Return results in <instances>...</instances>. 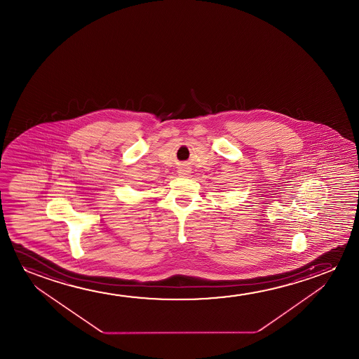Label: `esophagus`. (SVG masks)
<instances>
[{"label":"esophagus","mask_w":359,"mask_h":359,"mask_svg":"<svg viewBox=\"0 0 359 359\" xmlns=\"http://www.w3.org/2000/svg\"><path fill=\"white\" fill-rule=\"evenodd\" d=\"M187 172H187V169H180V170H179V175L184 177V175H187Z\"/></svg>","instance_id":"1"}]
</instances>
